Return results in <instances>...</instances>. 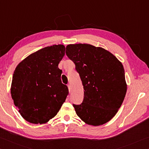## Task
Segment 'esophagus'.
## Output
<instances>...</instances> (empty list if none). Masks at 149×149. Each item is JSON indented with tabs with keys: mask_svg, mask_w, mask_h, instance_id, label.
I'll use <instances>...</instances> for the list:
<instances>
[{
	"mask_svg": "<svg viewBox=\"0 0 149 149\" xmlns=\"http://www.w3.org/2000/svg\"><path fill=\"white\" fill-rule=\"evenodd\" d=\"M68 88H69V92H70V86L69 84L68 85Z\"/></svg>",
	"mask_w": 149,
	"mask_h": 149,
	"instance_id": "obj_1",
	"label": "esophagus"
}]
</instances>
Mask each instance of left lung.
Returning a JSON list of instances; mask_svg holds the SVG:
<instances>
[{
	"label": "left lung",
	"mask_w": 149,
	"mask_h": 149,
	"mask_svg": "<svg viewBox=\"0 0 149 149\" xmlns=\"http://www.w3.org/2000/svg\"><path fill=\"white\" fill-rule=\"evenodd\" d=\"M66 55L74 63L84 87V100L73 105L86 124L98 126L115 116L127 91L122 63L107 49L88 44H69Z\"/></svg>",
	"instance_id": "8db88e82"
}]
</instances>
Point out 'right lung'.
<instances>
[{"mask_svg":"<svg viewBox=\"0 0 149 149\" xmlns=\"http://www.w3.org/2000/svg\"><path fill=\"white\" fill-rule=\"evenodd\" d=\"M62 44L47 46L30 54L17 65L10 92L15 106L25 120L45 124L55 117L69 90L61 82L59 63L65 56Z\"/></svg>","mask_w":149,"mask_h":149,"instance_id":"obj_1","label":"right lung"}]
</instances>
